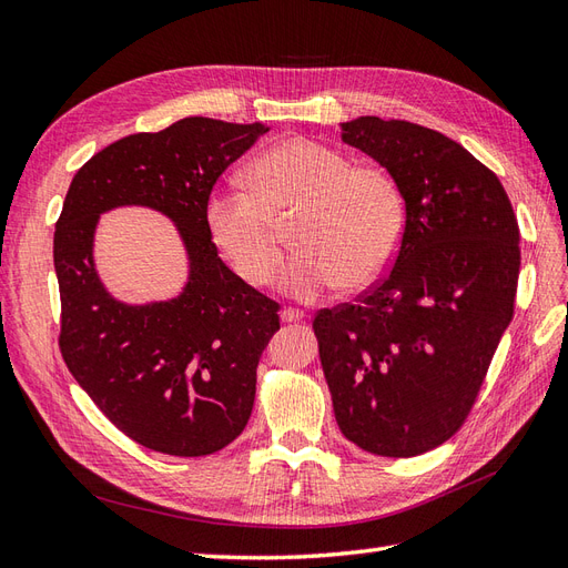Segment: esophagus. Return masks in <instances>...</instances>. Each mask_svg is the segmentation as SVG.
Segmentation results:
<instances>
[{
  "label": "esophagus",
  "instance_id": "esophagus-1",
  "mask_svg": "<svg viewBox=\"0 0 568 568\" xmlns=\"http://www.w3.org/2000/svg\"><path fill=\"white\" fill-rule=\"evenodd\" d=\"M281 318L285 324H297V322H302L304 318V312L302 310H295V307H285L283 312H281Z\"/></svg>",
  "mask_w": 568,
  "mask_h": 568
}]
</instances>
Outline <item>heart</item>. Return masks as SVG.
Instances as JSON below:
<instances>
[{
  "mask_svg": "<svg viewBox=\"0 0 568 568\" xmlns=\"http://www.w3.org/2000/svg\"><path fill=\"white\" fill-rule=\"evenodd\" d=\"M250 182L213 189L206 225L246 283L266 285L281 256V223L300 250L278 275L287 295L314 300L328 290H362L394 264L405 227L398 182L382 168L353 165L312 139H287L254 160Z\"/></svg>",
  "mask_w": 568,
  "mask_h": 568,
  "instance_id": "obj_1",
  "label": "heart"
}]
</instances>
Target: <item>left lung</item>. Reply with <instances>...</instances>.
<instances>
[{"label": "left lung", "mask_w": 568, "mask_h": 568, "mask_svg": "<svg viewBox=\"0 0 568 568\" xmlns=\"http://www.w3.org/2000/svg\"><path fill=\"white\" fill-rule=\"evenodd\" d=\"M343 141L403 192L394 266L312 328L345 439L410 458L468 419L514 318L520 232L497 174L460 143L405 120L357 118Z\"/></svg>", "instance_id": "8db88e82"}]
</instances>
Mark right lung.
<instances>
[{
    "label": "right lung",
    "instance_id": "obj_1",
    "mask_svg": "<svg viewBox=\"0 0 568 568\" xmlns=\"http://www.w3.org/2000/svg\"><path fill=\"white\" fill-rule=\"evenodd\" d=\"M266 132L258 122L184 118L114 141L74 174L54 227L67 367L114 427L160 454H215L250 423L258 357L281 328V304L223 264L206 201ZM118 205L155 207L181 227L190 283L180 298L134 308L99 283L92 232L97 215Z\"/></svg>",
    "mask_w": 568,
    "mask_h": 568
}]
</instances>
